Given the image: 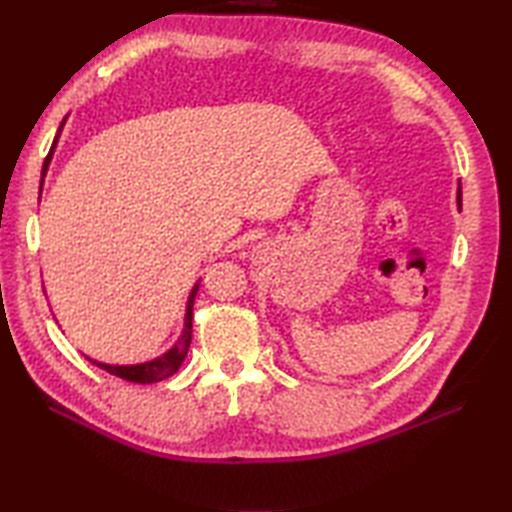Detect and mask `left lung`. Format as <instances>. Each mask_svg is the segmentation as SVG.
Here are the masks:
<instances>
[{"label": "left lung", "mask_w": 512, "mask_h": 512, "mask_svg": "<svg viewBox=\"0 0 512 512\" xmlns=\"http://www.w3.org/2000/svg\"><path fill=\"white\" fill-rule=\"evenodd\" d=\"M458 206L462 209V189H458Z\"/></svg>", "instance_id": "8db88e82"}]
</instances>
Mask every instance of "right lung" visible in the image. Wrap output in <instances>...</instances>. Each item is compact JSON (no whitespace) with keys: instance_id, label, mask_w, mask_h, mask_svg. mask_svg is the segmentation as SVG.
Instances as JSON below:
<instances>
[{"instance_id":"add662e5","label":"right lung","mask_w":512,"mask_h":512,"mask_svg":"<svg viewBox=\"0 0 512 512\" xmlns=\"http://www.w3.org/2000/svg\"><path fill=\"white\" fill-rule=\"evenodd\" d=\"M65 125V118L63 123L59 127L57 136H54V143L50 147V154L46 158V162H43V171H41V187H43V178H46L48 173V167L52 162V154L54 149H57V143H59V136H61V129ZM41 187H39V198H41ZM200 290V279L195 281V286L191 288L189 292V299H187V310H184V328H182V334L180 339L173 343L167 352H162L160 356L151 358V361H145V363H136V365H110V363H101V361H94V358L85 356L88 358L90 363L99 365L101 369H105V372H110L118 378H125L129 380V383H140V385H149V383H160V380H165L169 376H173L180 369V365L184 363V358H187V352H189V345H191V332H193V303H195V295H198Z\"/></svg>"}]
</instances>
